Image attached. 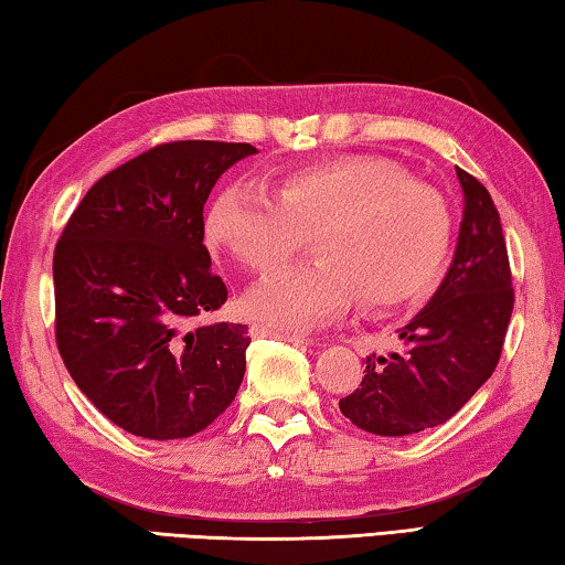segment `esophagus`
<instances>
[{
	"mask_svg": "<svg viewBox=\"0 0 565 565\" xmlns=\"http://www.w3.org/2000/svg\"><path fill=\"white\" fill-rule=\"evenodd\" d=\"M252 337L254 339H279V341H291V343H311V339L299 337V333H284V331L266 329V327H252Z\"/></svg>",
	"mask_w": 565,
	"mask_h": 565,
	"instance_id": "1",
	"label": "esophagus"
}]
</instances>
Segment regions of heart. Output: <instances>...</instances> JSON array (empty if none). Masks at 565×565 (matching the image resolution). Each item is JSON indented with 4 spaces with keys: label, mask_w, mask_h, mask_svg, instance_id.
<instances>
[{
    "label": "heart",
    "mask_w": 565,
    "mask_h": 565,
    "mask_svg": "<svg viewBox=\"0 0 565 565\" xmlns=\"http://www.w3.org/2000/svg\"><path fill=\"white\" fill-rule=\"evenodd\" d=\"M206 242L254 274L284 266L313 238V264L269 276L246 294L252 319L276 329H313L359 299L388 309L436 279L451 218L431 186L386 159L349 154L289 169L274 194L232 181L214 194Z\"/></svg>",
    "instance_id": "obj_1"
}]
</instances>
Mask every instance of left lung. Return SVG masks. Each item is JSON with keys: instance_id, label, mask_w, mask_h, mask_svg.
Returning <instances> with one entry per match:
<instances>
[{"instance_id": "8db88e82", "label": "left lung", "mask_w": 565, "mask_h": 565, "mask_svg": "<svg viewBox=\"0 0 565 565\" xmlns=\"http://www.w3.org/2000/svg\"><path fill=\"white\" fill-rule=\"evenodd\" d=\"M463 218L446 279L398 337L404 353H371L359 388L339 401L353 426L408 436L451 418L493 374L513 311L501 216L481 181L456 167Z\"/></svg>"}]
</instances>
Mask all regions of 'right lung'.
I'll return each mask as SVG.
<instances>
[{"mask_svg":"<svg viewBox=\"0 0 565 565\" xmlns=\"http://www.w3.org/2000/svg\"><path fill=\"white\" fill-rule=\"evenodd\" d=\"M252 145L171 141L109 171L54 248L56 349L124 431L189 438L222 416L246 371L244 323H196L226 301L204 204Z\"/></svg>","mask_w":565,"mask_h":565,"instance_id":"right-lung-1","label":"right lung"}]
</instances>
